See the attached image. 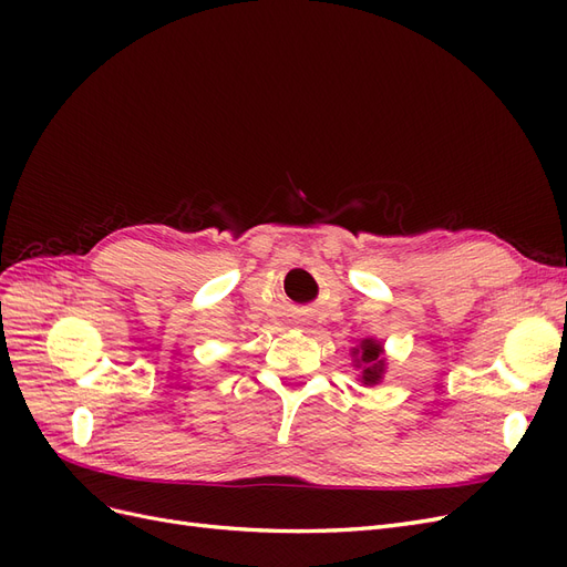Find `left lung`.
Instances as JSON below:
<instances>
[{
  "instance_id": "left-lung-1",
  "label": "left lung",
  "mask_w": 567,
  "mask_h": 567,
  "mask_svg": "<svg viewBox=\"0 0 567 567\" xmlns=\"http://www.w3.org/2000/svg\"><path fill=\"white\" fill-rule=\"evenodd\" d=\"M350 357H352V367L359 371V381H362V385H379L383 381L388 359H385V348L381 340L375 338L359 340V346L350 350Z\"/></svg>"
}]
</instances>
